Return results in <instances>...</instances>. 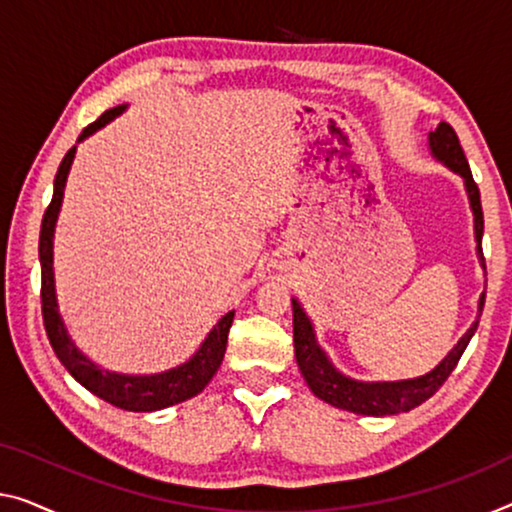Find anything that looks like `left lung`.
Masks as SVG:
<instances>
[{
	"label": "left lung",
	"mask_w": 512,
	"mask_h": 512,
	"mask_svg": "<svg viewBox=\"0 0 512 512\" xmlns=\"http://www.w3.org/2000/svg\"><path fill=\"white\" fill-rule=\"evenodd\" d=\"M430 149L432 154L439 160L451 167L453 172L460 174L464 179V186H467L471 209H474V223H476V241H478V257L485 266L483 257V207H480V190L478 183L474 181V174H471V167L467 163V156L460 147V140H457V133L453 131L451 124L441 121L437 131L430 133ZM294 305V354L296 363H299L301 375L308 381L310 391L317 395L319 400L333 404L338 409L354 411V414L363 416H391L400 414V411H409L423 404L427 398H432L434 393L439 391L441 384L451 377L455 370L457 361L467 349L471 335L478 329L480 312H483L485 305V294L480 296L478 303V317L476 322L471 324V329L462 335V340L451 349L444 361H441L437 368L427 375L418 379H407V381H381V384H363V381H354L349 377H342L338 370L329 363V358L319 349L315 342V333H312L310 319L305 317L303 308L296 301Z\"/></svg>",
	"instance_id": "left-lung-1"
}]
</instances>
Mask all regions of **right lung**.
Returning a JSON list of instances; mask_svg holds the SVG:
<instances>
[{
  "label": "right lung",
  "mask_w": 512,
  "mask_h": 512,
  "mask_svg": "<svg viewBox=\"0 0 512 512\" xmlns=\"http://www.w3.org/2000/svg\"><path fill=\"white\" fill-rule=\"evenodd\" d=\"M124 108L126 105H117V108L105 110L94 124H89L85 131L80 133V140H85L87 135L108 124L110 119L124 112ZM73 158H75V147L68 149V154L64 156V160H61L57 177H55V193H52L48 209L43 213L41 236H38V259H41V312H43L45 333H48L52 349H55L61 365L71 372V377L75 381H80L87 391H91L101 400L110 402L119 409L156 411V409L170 407V404L195 398V395L209 384L211 377L216 375L220 363H223L227 333H230L234 310L227 312V315L213 326V331L207 335V340L202 342V347L197 349V354L190 358L188 363L151 377H128V375H117V372L98 368V365L91 363L87 356H82L78 352V347H75L71 338H68L64 322H61L57 312L55 278H52V234H55L57 213L61 207V197H64L66 177H68V170H71Z\"/></svg>",
  "instance_id": "1"
}]
</instances>
